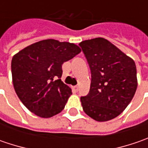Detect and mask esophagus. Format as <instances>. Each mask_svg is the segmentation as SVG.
I'll return each instance as SVG.
<instances>
[{"mask_svg":"<svg viewBox=\"0 0 148 148\" xmlns=\"http://www.w3.org/2000/svg\"><path fill=\"white\" fill-rule=\"evenodd\" d=\"M72 90H73L74 92H77V90H78V86H72Z\"/></svg>","mask_w":148,"mask_h":148,"instance_id":"obj_1","label":"esophagus"}]
</instances>
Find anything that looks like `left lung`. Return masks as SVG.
Masks as SVG:
<instances>
[{
    "instance_id": "8db88e82",
    "label": "left lung",
    "mask_w": 148,
    "mask_h": 148,
    "mask_svg": "<svg viewBox=\"0 0 148 148\" xmlns=\"http://www.w3.org/2000/svg\"><path fill=\"white\" fill-rule=\"evenodd\" d=\"M91 71L90 92L81 97L84 112L98 122L119 116L134 98L138 87L135 62L104 38L79 43Z\"/></svg>"
}]
</instances>
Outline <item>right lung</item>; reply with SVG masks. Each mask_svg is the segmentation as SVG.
Returning <instances> with one entry per match:
<instances>
[{
  "mask_svg": "<svg viewBox=\"0 0 148 148\" xmlns=\"http://www.w3.org/2000/svg\"><path fill=\"white\" fill-rule=\"evenodd\" d=\"M81 51L75 43L49 38L14 54L11 61L13 86L29 110L41 118L62 111L72 92L60 79L62 65Z\"/></svg>",
  "mask_w": 148,
  "mask_h": 148,
  "instance_id": "right-lung-1",
  "label": "right lung"
}]
</instances>
